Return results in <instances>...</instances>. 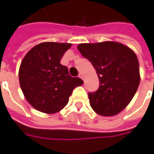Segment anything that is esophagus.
<instances>
[{
	"label": "esophagus",
	"mask_w": 154,
	"mask_h": 154,
	"mask_svg": "<svg viewBox=\"0 0 154 154\" xmlns=\"http://www.w3.org/2000/svg\"><path fill=\"white\" fill-rule=\"evenodd\" d=\"M78 77H80V78H82V74H79V76H78Z\"/></svg>",
	"instance_id": "esophagus-1"
}]
</instances>
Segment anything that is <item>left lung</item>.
<instances>
[{
	"label": "left lung",
	"mask_w": 154,
	"mask_h": 154,
	"mask_svg": "<svg viewBox=\"0 0 154 154\" xmlns=\"http://www.w3.org/2000/svg\"><path fill=\"white\" fill-rule=\"evenodd\" d=\"M82 55L90 61L100 80L96 92L88 94L90 106L101 116L119 114L130 104L140 84L135 52L117 42L80 43Z\"/></svg>",
	"instance_id": "8db88e82"
}]
</instances>
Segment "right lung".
<instances>
[{
    "label": "right lung",
    "mask_w": 154,
    "mask_h": 154,
    "mask_svg": "<svg viewBox=\"0 0 154 154\" xmlns=\"http://www.w3.org/2000/svg\"><path fill=\"white\" fill-rule=\"evenodd\" d=\"M71 43L42 42L25 54L19 67V84L24 97L35 109L56 113L69 101L73 89L82 85L79 77H72L60 64Z\"/></svg>",
    "instance_id": "add662e5"
}]
</instances>
